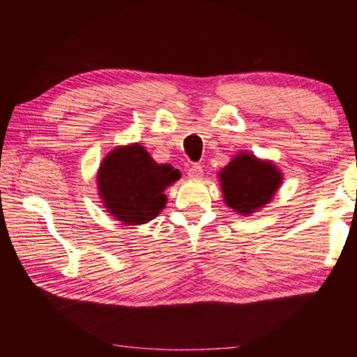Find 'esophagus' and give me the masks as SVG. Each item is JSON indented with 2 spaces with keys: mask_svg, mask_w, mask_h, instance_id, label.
<instances>
[{
  "mask_svg": "<svg viewBox=\"0 0 357 357\" xmlns=\"http://www.w3.org/2000/svg\"><path fill=\"white\" fill-rule=\"evenodd\" d=\"M187 176H189L190 179H200L203 176V167L198 164L190 165L189 170H187Z\"/></svg>",
  "mask_w": 357,
  "mask_h": 357,
  "instance_id": "34e87169",
  "label": "esophagus"
}]
</instances>
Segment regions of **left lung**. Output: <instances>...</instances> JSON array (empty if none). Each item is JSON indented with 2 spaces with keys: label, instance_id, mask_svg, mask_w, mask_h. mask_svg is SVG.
<instances>
[{
  "label": "left lung",
  "instance_id": "1",
  "mask_svg": "<svg viewBox=\"0 0 357 357\" xmlns=\"http://www.w3.org/2000/svg\"><path fill=\"white\" fill-rule=\"evenodd\" d=\"M282 174L271 162L239 154L220 172L225 203L241 214H252L268 203L280 187Z\"/></svg>",
  "mask_w": 357,
  "mask_h": 357
}]
</instances>
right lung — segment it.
<instances>
[{"label":"right lung","mask_w":357,"mask_h":357,"mask_svg":"<svg viewBox=\"0 0 357 357\" xmlns=\"http://www.w3.org/2000/svg\"><path fill=\"white\" fill-rule=\"evenodd\" d=\"M176 179L173 167L155 164L137 143L114 149L102 160L98 185L108 213L126 225H142L165 206V187Z\"/></svg>","instance_id":"add662e5"}]
</instances>
